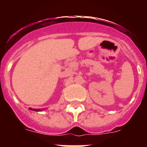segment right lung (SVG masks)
Returning <instances> with one entry per match:
<instances>
[{"mask_svg":"<svg viewBox=\"0 0 147 147\" xmlns=\"http://www.w3.org/2000/svg\"><path fill=\"white\" fill-rule=\"evenodd\" d=\"M29 109H30V110L36 111V112H40V111H42V109H32V108H29Z\"/></svg>","mask_w":147,"mask_h":147,"instance_id":"1","label":"right lung"}]
</instances>
